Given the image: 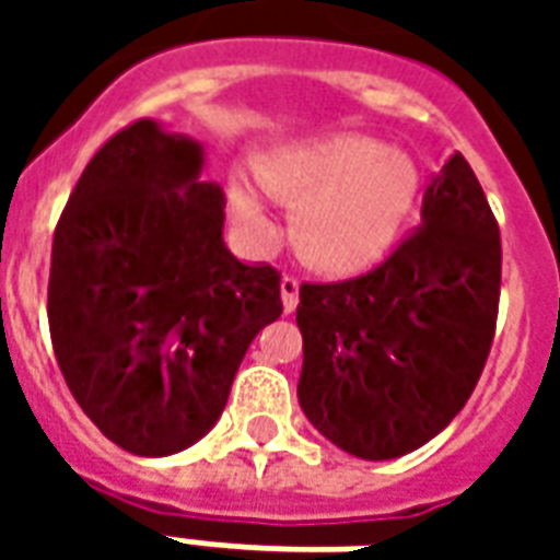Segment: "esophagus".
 Segmentation results:
<instances>
[{"mask_svg": "<svg viewBox=\"0 0 560 560\" xmlns=\"http://www.w3.org/2000/svg\"><path fill=\"white\" fill-rule=\"evenodd\" d=\"M300 303V281L291 279V276H284L281 279V305H284V312L291 315L293 308Z\"/></svg>", "mask_w": 560, "mask_h": 560, "instance_id": "1", "label": "esophagus"}]
</instances>
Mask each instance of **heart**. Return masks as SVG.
<instances>
[{
	"mask_svg": "<svg viewBox=\"0 0 560 560\" xmlns=\"http://www.w3.org/2000/svg\"><path fill=\"white\" fill-rule=\"evenodd\" d=\"M257 188L293 209L291 236L305 264L348 279L377 267L411 221L420 171L411 155L365 135H329L269 149L255 161ZM236 228L267 243L276 221L243 179L228 185Z\"/></svg>",
	"mask_w": 560,
	"mask_h": 560,
	"instance_id": "heart-1",
	"label": "heart"
}]
</instances>
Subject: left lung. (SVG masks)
I'll use <instances>...</instances> for the list:
<instances>
[{
	"label": "left lung",
	"mask_w": 560,
	"mask_h": 560,
	"mask_svg": "<svg viewBox=\"0 0 560 560\" xmlns=\"http://www.w3.org/2000/svg\"><path fill=\"white\" fill-rule=\"evenodd\" d=\"M498 293V224L456 152L425 191L420 231L381 267L300 288L296 396L308 422L369 462L429 444L480 381Z\"/></svg>",
	"instance_id": "left-lung-1"
}]
</instances>
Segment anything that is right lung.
Returning <instances> with one entry per match:
<instances>
[{
    "label": "right lung",
    "instance_id": "1",
    "mask_svg": "<svg viewBox=\"0 0 560 560\" xmlns=\"http://www.w3.org/2000/svg\"><path fill=\"white\" fill-rule=\"evenodd\" d=\"M203 143L140 119L107 140L54 233L47 317L71 396L135 456L219 422L236 369L281 315L279 272L224 245Z\"/></svg>",
    "mask_w": 560,
    "mask_h": 560
}]
</instances>
